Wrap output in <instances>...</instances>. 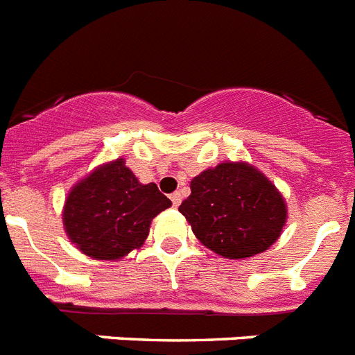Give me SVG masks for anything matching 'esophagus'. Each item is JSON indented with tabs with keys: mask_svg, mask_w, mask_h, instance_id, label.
<instances>
[{
	"mask_svg": "<svg viewBox=\"0 0 355 355\" xmlns=\"http://www.w3.org/2000/svg\"><path fill=\"white\" fill-rule=\"evenodd\" d=\"M169 198H171V202L175 207H178V205H180V202H182V195H180V193H173Z\"/></svg>",
	"mask_w": 355,
	"mask_h": 355,
	"instance_id": "1",
	"label": "esophagus"
}]
</instances>
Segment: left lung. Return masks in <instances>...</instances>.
I'll return each instance as SVG.
<instances>
[{
  "mask_svg": "<svg viewBox=\"0 0 355 355\" xmlns=\"http://www.w3.org/2000/svg\"><path fill=\"white\" fill-rule=\"evenodd\" d=\"M189 187L178 211L202 245L227 260L265 252L284 231V195L252 164L222 162L196 175Z\"/></svg>",
  "mask_w": 355,
  "mask_h": 355,
  "instance_id": "obj_1",
  "label": "left lung"
}]
</instances>
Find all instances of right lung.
<instances>
[{
    "instance_id": "add662e5",
    "label": "right lung",
    "mask_w": 355,
    "mask_h": 355,
    "mask_svg": "<svg viewBox=\"0 0 355 355\" xmlns=\"http://www.w3.org/2000/svg\"><path fill=\"white\" fill-rule=\"evenodd\" d=\"M169 205L157 184H141L126 160L115 159L97 166L68 191L62 225L83 254L115 261L144 245L151 220Z\"/></svg>"
}]
</instances>
